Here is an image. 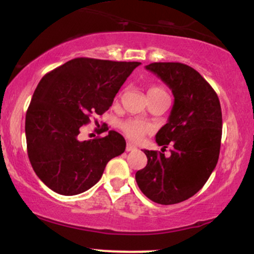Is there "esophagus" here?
<instances>
[{
  "mask_svg": "<svg viewBox=\"0 0 254 254\" xmlns=\"http://www.w3.org/2000/svg\"><path fill=\"white\" fill-rule=\"evenodd\" d=\"M137 148H136V145H133V144H131V143H127V148H125V150L127 151H132V150H136Z\"/></svg>",
  "mask_w": 254,
  "mask_h": 254,
  "instance_id": "1",
  "label": "esophagus"
}]
</instances>
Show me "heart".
I'll return each mask as SVG.
<instances>
[{
    "label": "heart",
    "instance_id": "heart-1",
    "mask_svg": "<svg viewBox=\"0 0 254 254\" xmlns=\"http://www.w3.org/2000/svg\"><path fill=\"white\" fill-rule=\"evenodd\" d=\"M161 97H168L167 92L162 86H151L148 89V98L149 100H154V99L161 98ZM121 129L123 130V132L129 137L130 139L133 141H139L141 138L149 133L151 131L150 125L145 124L144 122L136 121V119H129V121H125L123 123H121Z\"/></svg>",
    "mask_w": 254,
    "mask_h": 254
}]
</instances>
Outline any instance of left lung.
Instances as JSON below:
<instances>
[{
	"mask_svg": "<svg viewBox=\"0 0 254 254\" xmlns=\"http://www.w3.org/2000/svg\"><path fill=\"white\" fill-rule=\"evenodd\" d=\"M172 89L174 104L156 143L171 156L144 150L148 162L136 172L139 190L153 202L170 205L196 194L216 167L222 137V112L214 88L197 70L178 62L145 66Z\"/></svg>",
	"mask_w": 254,
	"mask_h": 254,
	"instance_id": "1",
	"label": "left lung"
}]
</instances>
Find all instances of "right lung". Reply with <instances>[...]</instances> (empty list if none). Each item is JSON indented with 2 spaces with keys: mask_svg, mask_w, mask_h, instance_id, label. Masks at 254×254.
<instances>
[{
  "mask_svg": "<svg viewBox=\"0 0 254 254\" xmlns=\"http://www.w3.org/2000/svg\"><path fill=\"white\" fill-rule=\"evenodd\" d=\"M139 64L78 57L38 83L26 113L27 154L36 174L52 191L82 193L100 180L111 159L124 153L127 143L117 131L88 141L81 139L80 131L90 116L112 106Z\"/></svg>",
  "mask_w": 254,
  "mask_h": 254,
  "instance_id": "add662e5",
  "label": "right lung"
}]
</instances>
